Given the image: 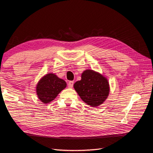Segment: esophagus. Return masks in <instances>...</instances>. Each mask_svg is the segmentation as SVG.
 Returning a JSON list of instances; mask_svg holds the SVG:
<instances>
[{"label":"esophagus","mask_w":153,"mask_h":153,"mask_svg":"<svg viewBox=\"0 0 153 153\" xmlns=\"http://www.w3.org/2000/svg\"><path fill=\"white\" fill-rule=\"evenodd\" d=\"M73 84H74V82L73 81H70L68 82V87L69 88H72L73 86Z\"/></svg>","instance_id":"34e87169"}]
</instances>
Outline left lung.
Masks as SVG:
<instances>
[{
    "instance_id": "1",
    "label": "left lung",
    "mask_w": 153,
    "mask_h": 153,
    "mask_svg": "<svg viewBox=\"0 0 153 153\" xmlns=\"http://www.w3.org/2000/svg\"><path fill=\"white\" fill-rule=\"evenodd\" d=\"M73 87L82 100L92 107L103 104L110 92L106 77L92 69L83 71L81 80L75 82Z\"/></svg>"
}]
</instances>
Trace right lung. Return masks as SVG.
Listing matches in <instances>:
<instances>
[{
	"label": "right lung",
	"instance_id": "add662e5",
	"mask_svg": "<svg viewBox=\"0 0 153 153\" xmlns=\"http://www.w3.org/2000/svg\"><path fill=\"white\" fill-rule=\"evenodd\" d=\"M66 82L55 74H46L38 81L36 91L39 100L44 104L52 101L63 89L66 87Z\"/></svg>",
	"mask_w": 153,
	"mask_h": 153
}]
</instances>
